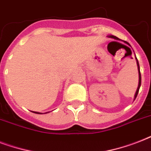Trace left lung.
I'll return each mask as SVG.
<instances>
[{
    "label": "left lung",
    "instance_id": "left-lung-1",
    "mask_svg": "<svg viewBox=\"0 0 151 151\" xmlns=\"http://www.w3.org/2000/svg\"><path fill=\"white\" fill-rule=\"evenodd\" d=\"M108 37H110V38H113L114 39V40H117V41H121L119 38H117V37L114 36V35H109ZM124 43L127 44L129 46H131L129 45L127 41H124ZM131 51V49H130ZM131 55H132V51H131ZM136 63H137V67H138V71H139V85H138V88H137V89H136V94H135V96H134V99H136V96H137V95H138V92H139V88H140V85H141V74H140V70H139V62H138V59L136 58Z\"/></svg>",
    "mask_w": 151,
    "mask_h": 151
}]
</instances>
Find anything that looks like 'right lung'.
<instances>
[{
    "mask_svg": "<svg viewBox=\"0 0 151 151\" xmlns=\"http://www.w3.org/2000/svg\"><path fill=\"white\" fill-rule=\"evenodd\" d=\"M33 113H35V114H42V113H40V112H36V111H32ZM47 113H49V112H46L45 114H47Z\"/></svg>",
    "mask_w": 151,
    "mask_h": 151,
    "instance_id": "obj_1",
    "label": "right lung"
}]
</instances>
